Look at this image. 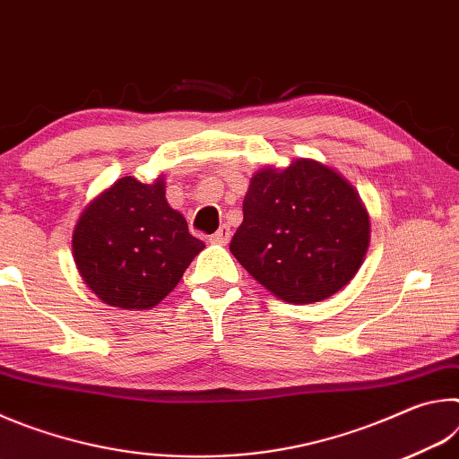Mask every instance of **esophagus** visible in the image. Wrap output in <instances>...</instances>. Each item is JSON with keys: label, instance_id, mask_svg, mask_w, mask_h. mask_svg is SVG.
<instances>
[{"label": "esophagus", "instance_id": "1", "mask_svg": "<svg viewBox=\"0 0 459 459\" xmlns=\"http://www.w3.org/2000/svg\"><path fill=\"white\" fill-rule=\"evenodd\" d=\"M230 235H232L230 229L227 227V224H222V227L211 237V243H214V245H227L229 240H230Z\"/></svg>", "mask_w": 459, "mask_h": 459}]
</instances>
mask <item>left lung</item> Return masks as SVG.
Wrapping results in <instances>:
<instances>
[{
	"instance_id": "left-lung-1",
	"label": "left lung",
	"mask_w": 459,
	"mask_h": 459,
	"mask_svg": "<svg viewBox=\"0 0 459 459\" xmlns=\"http://www.w3.org/2000/svg\"><path fill=\"white\" fill-rule=\"evenodd\" d=\"M370 224L344 178L314 160L253 176L230 253L257 281L290 304L340 291L360 269Z\"/></svg>"
}]
</instances>
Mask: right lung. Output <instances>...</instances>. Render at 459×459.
Segmentation results:
<instances>
[{"label":"right lung","instance_id":"1","mask_svg":"<svg viewBox=\"0 0 459 459\" xmlns=\"http://www.w3.org/2000/svg\"><path fill=\"white\" fill-rule=\"evenodd\" d=\"M204 243L169 208L164 182L126 176L91 202L73 235L81 275L105 304L147 309L180 281Z\"/></svg>","mask_w":459,"mask_h":459}]
</instances>
